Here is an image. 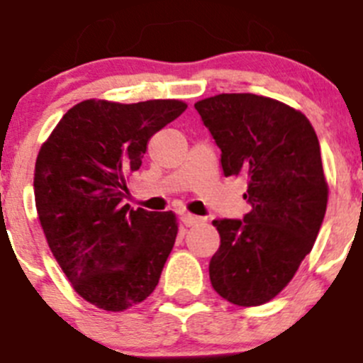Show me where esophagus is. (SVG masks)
I'll return each mask as SVG.
<instances>
[{
  "label": "esophagus",
  "mask_w": 363,
  "mask_h": 363,
  "mask_svg": "<svg viewBox=\"0 0 363 363\" xmlns=\"http://www.w3.org/2000/svg\"><path fill=\"white\" fill-rule=\"evenodd\" d=\"M181 221H182V225H184V227H193V225L200 223V218L195 216V214L186 213V214H182V216H181Z\"/></svg>",
  "instance_id": "obj_1"
}]
</instances>
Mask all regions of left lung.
<instances>
[{"instance_id": "8db88e82", "label": "left lung", "mask_w": 363, "mask_h": 363, "mask_svg": "<svg viewBox=\"0 0 363 363\" xmlns=\"http://www.w3.org/2000/svg\"><path fill=\"white\" fill-rule=\"evenodd\" d=\"M221 150L225 177L245 175L252 206L242 220H214L220 248L209 262L214 291L239 307L273 300L311 253L328 202L321 149L301 111L255 94L199 101Z\"/></svg>"}]
</instances>
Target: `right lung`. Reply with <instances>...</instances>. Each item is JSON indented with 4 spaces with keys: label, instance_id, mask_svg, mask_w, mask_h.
<instances>
[{
    "label": "right lung",
    "instance_id": "add662e5",
    "mask_svg": "<svg viewBox=\"0 0 363 363\" xmlns=\"http://www.w3.org/2000/svg\"><path fill=\"white\" fill-rule=\"evenodd\" d=\"M186 108L175 99H88L40 147L33 189L42 230L74 291L103 311L145 300L174 248L175 214L135 211L124 196L149 140Z\"/></svg>",
    "mask_w": 363,
    "mask_h": 363
}]
</instances>
